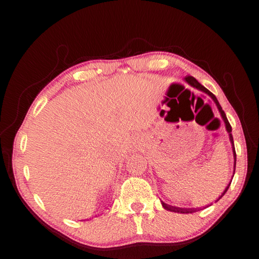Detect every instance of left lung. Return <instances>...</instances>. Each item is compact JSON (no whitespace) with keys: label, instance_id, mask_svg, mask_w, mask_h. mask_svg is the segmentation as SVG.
<instances>
[{"label":"left lung","instance_id":"left-lung-1","mask_svg":"<svg viewBox=\"0 0 259 259\" xmlns=\"http://www.w3.org/2000/svg\"><path fill=\"white\" fill-rule=\"evenodd\" d=\"M185 82H187V83L190 85V87H193V88H195V89H197V90H199V91H202V92H204V94H206L207 96H209L211 97V99L215 102V105H217V107H218V109H219V113H220V115H221V117H222V119H223V121H224V125H226V130H227V132H228V134H229V140H230V143H231V146H232V152H233V159H235V165H233V175H235V170H236V150H235V144H233V138H232V134H231V132H232V128H231V125H230V123H229L228 121V118H227V116H226V114H224V111L222 110V107L220 106V104H219V101H218V99H217V97L214 96L211 91H208L205 87H203L201 83H199V82L195 79V77H193V76H190V75H187L186 77H185ZM233 177V176H232ZM230 184H231V182L229 183V185L228 186L226 187V189L223 190V193L221 194V196H219V198L217 199L215 202H218L219 199H221L222 198V196L224 194L227 193V190H228V188H229V186H230ZM161 204H162V206L164 207V209H167V211H170V212H176V213H182V214H187V213H194V212H197V211H199V209H197V208H185V207H178V206H172V205H169V204H165L164 202H162L161 201Z\"/></svg>","mask_w":259,"mask_h":259}]
</instances>
